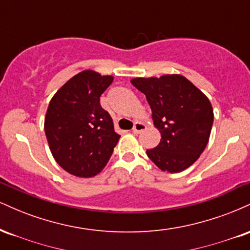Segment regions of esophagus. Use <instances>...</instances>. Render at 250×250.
Returning <instances> with one entry per match:
<instances>
[{
    "mask_svg": "<svg viewBox=\"0 0 250 250\" xmlns=\"http://www.w3.org/2000/svg\"><path fill=\"white\" fill-rule=\"evenodd\" d=\"M146 128H147V127H146L145 123H142V122L137 121V122H135V123H134L133 133H134V134H140V133H141V131L145 130Z\"/></svg>",
    "mask_w": 250,
    "mask_h": 250,
    "instance_id": "1",
    "label": "esophagus"
}]
</instances>
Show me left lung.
Masks as SVG:
<instances>
[{
    "label": "left lung",
    "instance_id": "obj_1",
    "mask_svg": "<svg viewBox=\"0 0 250 250\" xmlns=\"http://www.w3.org/2000/svg\"><path fill=\"white\" fill-rule=\"evenodd\" d=\"M131 84L146 95L161 141L147 155L161 170L180 173L203 153L210 136L214 111L209 99L180 74L135 77Z\"/></svg>",
    "mask_w": 250,
    "mask_h": 250
}]
</instances>
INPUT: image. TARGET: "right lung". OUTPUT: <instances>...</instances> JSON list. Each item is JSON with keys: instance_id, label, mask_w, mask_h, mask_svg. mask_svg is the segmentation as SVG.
<instances>
[{"instance_id": "add662e5", "label": "right lung", "mask_w": 250, "mask_h": 250, "mask_svg": "<svg viewBox=\"0 0 250 250\" xmlns=\"http://www.w3.org/2000/svg\"><path fill=\"white\" fill-rule=\"evenodd\" d=\"M114 76L83 70L68 80L51 97L44 131L55 161L77 177H93L105 167L120 135L100 96Z\"/></svg>"}]
</instances>
